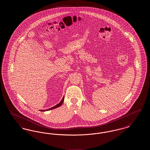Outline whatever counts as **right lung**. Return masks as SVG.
<instances>
[{
  "mask_svg": "<svg viewBox=\"0 0 150 150\" xmlns=\"http://www.w3.org/2000/svg\"><path fill=\"white\" fill-rule=\"evenodd\" d=\"M64 100V97L62 98V99L61 100V101L58 104H57V105H56V106H53V107H52V108H49V109H48V110H40V111H45L50 110H52V109H54V108H57V107H59V106H61V105H62V104L63 103Z\"/></svg>",
  "mask_w": 150,
  "mask_h": 150,
  "instance_id": "obj_1",
  "label": "right lung"
}]
</instances>
